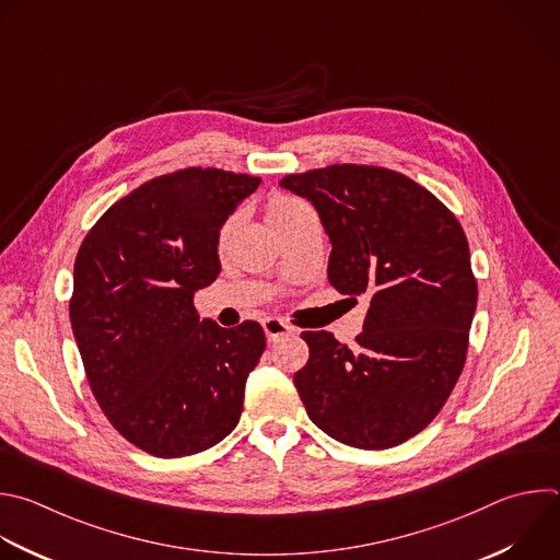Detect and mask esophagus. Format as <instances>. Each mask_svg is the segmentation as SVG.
Wrapping results in <instances>:
<instances>
[{"instance_id":"obj_1","label":"esophagus","mask_w":560,"mask_h":560,"mask_svg":"<svg viewBox=\"0 0 560 560\" xmlns=\"http://www.w3.org/2000/svg\"><path fill=\"white\" fill-rule=\"evenodd\" d=\"M264 331H266V338L270 340V342H275V340H279V338H283V336H288V334H292V327L285 323V320H281V318H266L264 323Z\"/></svg>"}]
</instances>
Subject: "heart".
<instances>
[{"instance_id": "heart-1", "label": "heart", "mask_w": 560, "mask_h": 560, "mask_svg": "<svg viewBox=\"0 0 560 560\" xmlns=\"http://www.w3.org/2000/svg\"><path fill=\"white\" fill-rule=\"evenodd\" d=\"M299 209H305V205H303L301 200L290 198V196H272V198L268 200V205H266V215H268L270 224L277 226L279 222H283L285 218H290V215L296 213ZM231 229H233V220L226 222V226L222 229V240L231 233Z\"/></svg>"}]
</instances>
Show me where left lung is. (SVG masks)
Listing matches in <instances>:
<instances>
[{
	"instance_id": "left-lung-1",
	"label": "left lung",
	"mask_w": 560,
	"mask_h": 560,
	"mask_svg": "<svg viewBox=\"0 0 560 560\" xmlns=\"http://www.w3.org/2000/svg\"><path fill=\"white\" fill-rule=\"evenodd\" d=\"M331 242L327 279L369 310L355 345L303 331L310 358L294 387L336 442L383 451L431 424L466 362L477 307L470 250L457 218L411 177L362 164L285 175Z\"/></svg>"
}]
</instances>
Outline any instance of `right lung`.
<instances>
[{
    "instance_id": "right-lung-1",
    "label": "right lung",
    "mask_w": 560,
    "mask_h": 560,
    "mask_svg": "<svg viewBox=\"0 0 560 560\" xmlns=\"http://www.w3.org/2000/svg\"><path fill=\"white\" fill-rule=\"evenodd\" d=\"M259 177L184 168L149 179L88 233L74 261L70 323L92 394L140 451L173 459L240 422L266 334L220 327L194 307L220 270V231Z\"/></svg>"
}]
</instances>
